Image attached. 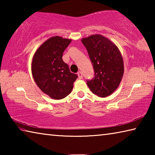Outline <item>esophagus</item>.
<instances>
[{
    "label": "esophagus",
    "instance_id": "esophagus-1",
    "mask_svg": "<svg viewBox=\"0 0 155 155\" xmlns=\"http://www.w3.org/2000/svg\"><path fill=\"white\" fill-rule=\"evenodd\" d=\"M78 78H80V79H81V78H83V74H82V72H78Z\"/></svg>",
    "mask_w": 155,
    "mask_h": 155
}]
</instances>
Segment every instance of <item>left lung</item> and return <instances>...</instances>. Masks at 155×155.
Here are the masks:
<instances>
[{
  "instance_id": "1",
  "label": "left lung",
  "mask_w": 155,
  "mask_h": 155,
  "mask_svg": "<svg viewBox=\"0 0 155 155\" xmlns=\"http://www.w3.org/2000/svg\"><path fill=\"white\" fill-rule=\"evenodd\" d=\"M94 69V78L87 81L90 90L100 97L111 95L118 87L124 74V61L115 44L103 35L95 34L81 40Z\"/></svg>"
}]
</instances>
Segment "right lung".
<instances>
[{"label":"right lung","mask_w":155,"mask_h":155,"mask_svg":"<svg viewBox=\"0 0 155 155\" xmlns=\"http://www.w3.org/2000/svg\"><path fill=\"white\" fill-rule=\"evenodd\" d=\"M72 40L54 36L44 41L35 51L31 72L39 88L52 99L59 100L71 93L78 76L70 72L62 59Z\"/></svg>","instance_id":"right-lung-1"}]
</instances>
